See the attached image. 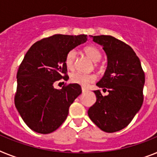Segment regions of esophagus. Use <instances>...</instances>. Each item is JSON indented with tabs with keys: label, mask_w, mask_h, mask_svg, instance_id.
I'll return each mask as SVG.
<instances>
[{
	"label": "esophagus",
	"mask_w": 157,
	"mask_h": 157,
	"mask_svg": "<svg viewBox=\"0 0 157 157\" xmlns=\"http://www.w3.org/2000/svg\"><path fill=\"white\" fill-rule=\"evenodd\" d=\"M81 89H82V92H83V93H85V92H88V90L87 89V88H84V87H82V88H81Z\"/></svg>",
	"instance_id": "1"
}]
</instances>
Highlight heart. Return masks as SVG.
<instances>
[{
	"instance_id": "b5f03b06",
	"label": "heart",
	"mask_w": 157,
	"mask_h": 157,
	"mask_svg": "<svg viewBox=\"0 0 157 157\" xmlns=\"http://www.w3.org/2000/svg\"><path fill=\"white\" fill-rule=\"evenodd\" d=\"M84 50L86 55L92 62H97L101 59V53L95 46H88L84 49ZM76 58H77V52L75 50H71L67 53L65 57V65L69 69L73 68ZM95 80V77L93 74H87V73H83L80 72H75L71 75V80L73 83L80 84L82 86H87L88 84L93 82Z\"/></svg>"
}]
</instances>
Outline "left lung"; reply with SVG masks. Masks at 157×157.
Here are the masks:
<instances>
[{"instance_id":"1","label":"left lung","mask_w":157,"mask_h":157,"mask_svg":"<svg viewBox=\"0 0 157 157\" xmlns=\"http://www.w3.org/2000/svg\"><path fill=\"white\" fill-rule=\"evenodd\" d=\"M103 46L107 66L96 84L109 92L103 96L94 91L96 102L88 109L90 119L103 131L114 133L128 126L143 103L144 73L133 49L111 35L91 36Z\"/></svg>"}]
</instances>
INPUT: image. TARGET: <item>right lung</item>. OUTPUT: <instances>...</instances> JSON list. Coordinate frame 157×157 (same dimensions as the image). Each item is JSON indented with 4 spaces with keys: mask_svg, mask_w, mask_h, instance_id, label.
<instances>
[{
    "mask_svg": "<svg viewBox=\"0 0 157 157\" xmlns=\"http://www.w3.org/2000/svg\"><path fill=\"white\" fill-rule=\"evenodd\" d=\"M87 39L86 35H54L34 43L24 56L16 75L15 105L24 122L36 133L46 134L58 129L82 92L78 84L56 89L54 83L69 79L66 54Z\"/></svg>",
    "mask_w": 157,
    "mask_h": 157,
    "instance_id": "right-lung-1",
    "label": "right lung"
}]
</instances>
